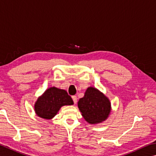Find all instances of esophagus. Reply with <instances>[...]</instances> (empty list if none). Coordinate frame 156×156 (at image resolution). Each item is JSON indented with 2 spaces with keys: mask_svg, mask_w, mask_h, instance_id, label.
I'll list each match as a JSON object with an SVG mask.
<instances>
[{
  "mask_svg": "<svg viewBox=\"0 0 156 156\" xmlns=\"http://www.w3.org/2000/svg\"><path fill=\"white\" fill-rule=\"evenodd\" d=\"M72 100L73 101V103L76 104V102H77V97H76V95H73L72 96Z\"/></svg>",
  "mask_w": 156,
  "mask_h": 156,
  "instance_id": "1",
  "label": "esophagus"
}]
</instances>
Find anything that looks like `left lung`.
Segmentation results:
<instances>
[{
    "mask_svg": "<svg viewBox=\"0 0 156 156\" xmlns=\"http://www.w3.org/2000/svg\"><path fill=\"white\" fill-rule=\"evenodd\" d=\"M78 106L84 119L89 123L101 122L106 119L110 112L108 99L93 87L88 88L84 97L79 100Z\"/></svg>",
    "mask_w": 156,
    "mask_h": 156,
    "instance_id": "1",
    "label": "left lung"
}]
</instances>
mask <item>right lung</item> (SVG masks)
<instances>
[{
    "label": "right lung",
    "instance_id": "1",
    "mask_svg": "<svg viewBox=\"0 0 156 156\" xmlns=\"http://www.w3.org/2000/svg\"><path fill=\"white\" fill-rule=\"evenodd\" d=\"M73 101L66 90L51 87L37 99L35 104L36 114L39 117L50 119L65 105H72Z\"/></svg>",
    "mask_w": 156,
    "mask_h": 156
}]
</instances>
